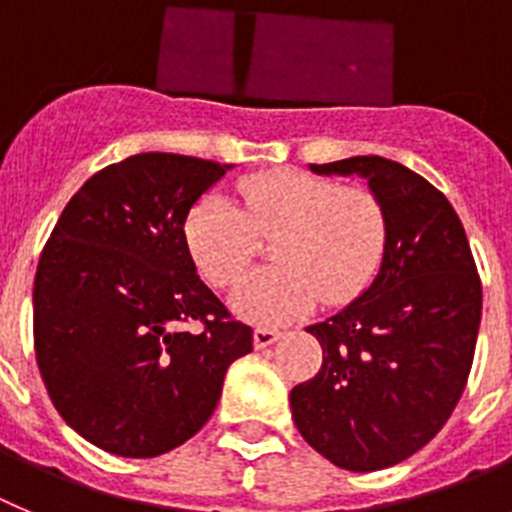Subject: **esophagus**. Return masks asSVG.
Instances as JSON below:
<instances>
[{
  "label": "esophagus",
  "instance_id": "obj_1",
  "mask_svg": "<svg viewBox=\"0 0 512 512\" xmlns=\"http://www.w3.org/2000/svg\"><path fill=\"white\" fill-rule=\"evenodd\" d=\"M280 331L278 329H267V326H257L255 334H252V342H255V349H265L273 342H278Z\"/></svg>",
  "mask_w": 512,
  "mask_h": 512
}]
</instances>
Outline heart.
Returning a JSON list of instances; mask_svg holds the SVG:
<instances>
[{"instance_id":"1","label":"heart","mask_w":512,"mask_h":512,"mask_svg":"<svg viewBox=\"0 0 512 512\" xmlns=\"http://www.w3.org/2000/svg\"><path fill=\"white\" fill-rule=\"evenodd\" d=\"M242 206L214 191L186 219V245L209 283L232 285L272 239L275 265L234 288L239 316L278 324L319 301L342 306L375 278L388 247V211L370 188L303 170H273L239 183Z\"/></svg>"}]
</instances>
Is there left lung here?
<instances>
[{"label": "left lung", "instance_id": "8db88e82", "mask_svg": "<svg viewBox=\"0 0 512 512\" xmlns=\"http://www.w3.org/2000/svg\"><path fill=\"white\" fill-rule=\"evenodd\" d=\"M308 168L367 178L390 232L370 288L306 329L324 362L290 390V408L321 457L375 472L416 454L457 408L480 331L482 283L457 211L411 168L380 155Z\"/></svg>", "mask_w": 512, "mask_h": 512}]
</instances>
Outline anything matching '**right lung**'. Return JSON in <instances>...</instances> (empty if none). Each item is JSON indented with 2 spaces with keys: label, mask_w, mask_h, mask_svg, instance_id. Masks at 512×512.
Masks as SVG:
<instances>
[{
  "label": "right lung",
  "mask_w": 512,
  "mask_h": 512,
  "mask_svg": "<svg viewBox=\"0 0 512 512\" xmlns=\"http://www.w3.org/2000/svg\"><path fill=\"white\" fill-rule=\"evenodd\" d=\"M229 168L173 153L107 165L68 201L40 255V375L63 421L109 454L158 457L191 439L229 365L252 352V329L206 288L186 245L188 211Z\"/></svg>",
  "instance_id": "right-lung-1"
}]
</instances>
